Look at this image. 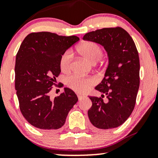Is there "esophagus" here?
<instances>
[{
	"mask_svg": "<svg viewBox=\"0 0 158 158\" xmlns=\"http://www.w3.org/2000/svg\"><path fill=\"white\" fill-rule=\"evenodd\" d=\"M77 97H78V99L79 100H81V99L84 97L83 95H81V94H77Z\"/></svg>",
	"mask_w": 158,
	"mask_h": 158,
	"instance_id": "34e87169",
	"label": "esophagus"
}]
</instances>
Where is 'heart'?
<instances>
[{
    "mask_svg": "<svg viewBox=\"0 0 158 158\" xmlns=\"http://www.w3.org/2000/svg\"><path fill=\"white\" fill-rule=\"evenodd\" d=\"M80 54L92 63H96L103 56V50L98 44L93 41H86L78 47ZM73 54L70 50L66 51L60 60V67L62 72H67L72 68ZM96 83L93 77H83L78 74H73L66 78V84L70 89L77 93H83L87 91Z\"/></svg>",
    "mask_w": 158,
    "mask_h": 158,
    "instance_id": "heart-1",
    "label": "heart"
}]
</instances>
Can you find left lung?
Returning a JSON list of instances; mask_svg holds the SVG:
<instances>
[{
	"label": "left lung",
	"mask_w": 158,
	"mask_h": 158,
	"mask_svg": "<svg viewBox=\"0 0 158 158\" xmlns=\"http://www.w3.org/2000/svg\"><path fill=\"white\" fill-rule=\"evenodd\" d=\"M83 39L101 44L109 57L104 79L95 87L102 93V96L89 97L92 106L88 111L89 119L93 126L101 130L117 127L130 116L136 103L139 86V59L136 46L130 35L121 27L89 32Z\"/></svg>",
	"instance_id": "obj_1"
}]
</instances>
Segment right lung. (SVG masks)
Masks as SVG:
<instances>
[{"mask_svg": "<svg viewBox=\"0 0 158 158\" xmlns=\"http://www.w3.org/2000/svg\"><path fill=\"white\" fill-rule=\"evenodd\" d=\"M79 40L76 35L63 36L51 32L31 33L16 54L15 89L20 110L26 120L41 130H57L78 101L69 88L54 99L52 86L61 72L60 60L69 48Z\"/></svg>", "mask_w": 158, "mask_h": 158, "instance_id": "add662e5", "label": "right lung"}]
</instances>
